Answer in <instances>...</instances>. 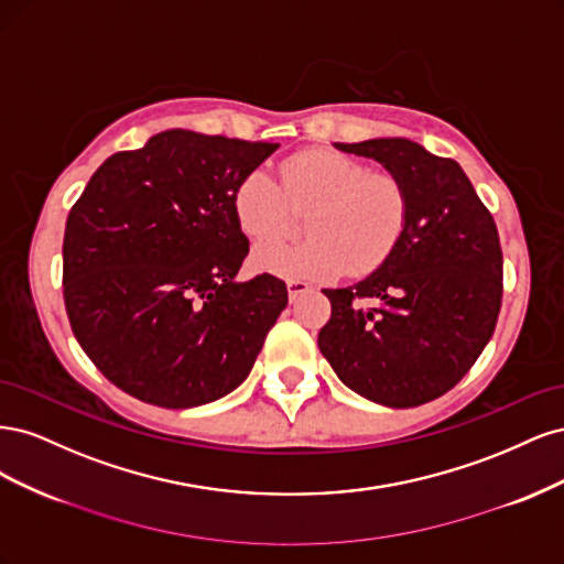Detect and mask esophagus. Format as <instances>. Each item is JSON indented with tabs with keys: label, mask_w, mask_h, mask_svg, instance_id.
<instances>
[{
	"label": "esophagus",
	"mask_w": 564,
	"mask_h": 564,
	"mask_svg": "<svg viewBox=\"0 0 564 564\" xmlns=\"http://www.w3.org/2000/svg\"><path fill=\"white\" fill-rule=\"evenodd\" d=\"M286 292H289V301H296L299 296H303L305 292H311V284L303 280H286Z\"/></svg>",
	"instance_id": "34e87169"
}]
</instances>
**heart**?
Returning <instances> with one entry per match:
<instances>
[{"label": "heart", "mask_w": 564, "mask_h": 564, "mask_svg": "<svg viewBox=\"0 0 564 564\" xmlns=\"http://www.w3.org/2000/svg\"><path fill=\"white\" fill-rule=\"evenodd\" d=\"M282 187L253 169L235 187L232 209L251 240L284 232L289 207L311 209L303 224L308 242H263L253 249L256 270L286 280H332L348 268L369 275L400 245L409 220V195L400 178L369 172L336 150H301L280 166Z\"/></svg>", "instance_id": "obj_1"}]
</instances>
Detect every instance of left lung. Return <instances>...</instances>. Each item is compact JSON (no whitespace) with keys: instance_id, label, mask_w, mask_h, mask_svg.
Here are the masks:
<instances>
[{"instance_id":"left-lung-1","label":"left lung","mask_w":564,"mask_h":564,"mask_svg":"<svg viewBox=\"0 0 564 564\" xmlns=\"http://www.w3.org/2000/svg\"><path fill=\"white\" fill-rule=\"evenodd\" d=\"M402 181L409 220L388 261L324 289L319 352L357 395L406 409L445 395L489 344L501 311L499 230L454 160L409 139L334 143ZM371 302V306L366 303Z\"/></svg>"}]
</instances>
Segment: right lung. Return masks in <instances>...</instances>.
Wrapping results in <instances>:
<instances>
[{
    "mask_svg": "<svg viewBox=\"0 0 564 564\" xmlns=\"http://www.w3.org/2000/svg\"><path fill=\"white\" fill-rule=\"evenodd\" d=\"M278 148L169 129L115 152L75 202L63 237L67 319L129 395L187 409L249 377L289 299L265 272L237 282L249 240L232 195Z\"/></svg>",
    "mask_w": 564,
    "mask_h": 564,
    "instance_id": "add662e5",
    "label": "right lung"
}]
</instances>
